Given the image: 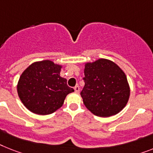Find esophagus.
I'll list each match as a JSON object with an SVG mask.
<instances>
[{
  "label": "esophagus",
  "instance_id": "1",
  "mask_svg": "<svg viewBox=\"0 0 153 153\" xmlns=\"http://www.w3.org/2000/svg\"><path fill=\"white\" fill-rule=\"evenodd\" d=\"M74 91H75L76 93H79V86H78V85L75 86V87H74Z\"/></svg>",
  "mask_w": 153,
  "mask_h": 153
}]
</instances>
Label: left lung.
<instances>
[{
    "instance_id": "1",
    "label": "left lung",
    "mask_w": 153,
    "mask_h": 153,
    "mask_svg": "<svg viewBox=\"0 0 153 153\" xmlns=\"http://www.w3.org/2000/svg\"><path fill=\"white\" fill-rule=\"evenodd\" d=\"M84 87L80 92L84 104L95 116L117 114L127 105L130 88L123 71L113 62L101 59L86 63Z\"/></svg>"
}]
</instances>
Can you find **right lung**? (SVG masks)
Listing matches in <instances>:
<instances>
[{"instance_id":"add662e5","label":"right lung","mask_w":153,"mask_h":153,"mask_svg":"<svg viewBox=\"0 0 153 153\" xmlns=\"http://www.w3.org/2000/svg\"><path fill=\"white\" fill-rule=\"evenodd\" d=\"M62 66L45 60L33 63L22 74L17 85L20 100L32 113L48 115L62 107L74 90L60 76Z\"/></svg>"}]
</instances>
